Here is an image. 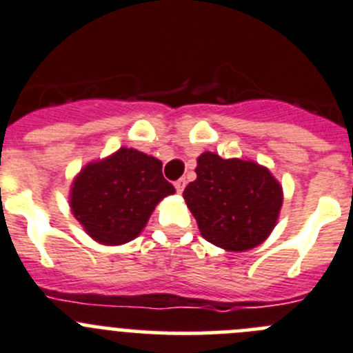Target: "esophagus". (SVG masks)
<instances>
[{
	"instance_id": "obj_1",
	"label": "esophagus",
	"mask_w": 353,
	"mask_h": 353,
	"mask_svg": "<svg viewBox=\"0 0 353 353\" xmlns=\"http://www.w3.org/2000/svg\"><path fill=\"white\" fill-rule=\"evenodd\" d=\"M184 186H186V181H184V179H177L176 183H174V188H176L177 193H183Z\"/></svg>"
}]
</instances>
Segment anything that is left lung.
<instances>
[{"instance_id":"obj_1","label":"left lung","mask_w":353,"mask_h":353,"mask_svg":"<svg viewBox=\"0 0 353 353\" xmlns=\"http://www.w3.org/2000/svg\"><path fill=\"white\" fill-rule=\"evenodd\" d=\"M196 161V179L184 188L183 196L203 239L235 252L266 240L282 207V188L270 170L209 151Z\"/></svg>"}]
</instances>
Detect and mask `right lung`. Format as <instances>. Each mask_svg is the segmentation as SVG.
Instances as JSON below:
<instances>
[{
  "label": "right lung",
  "mask_w": 353,
  "mask_h": 353,
  "mask_svg": "<svg viewBox=\"0 0 353 353\" xmlns=\"http://www.w3.org/2000/svg\"><path fill=\"white\" fill-rule=\"evenodd\" d=\"M174 192L160 160L120 148L81 170L72 183L71 209L92 239L120 245L136 239L154 205Z\"/></svg>",
  "instance_id": "add662e5"
}]
</instances>
